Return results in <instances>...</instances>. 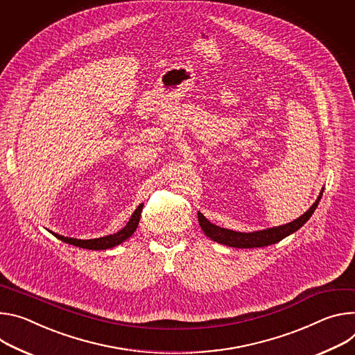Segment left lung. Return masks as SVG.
<instances>
[{"mask_svg":"<svg viewBox=\"0 0 355 355\" xmlns=\"http://www.w3.org/2000/svg\"><path fill=\"white\" fill-rule=\"evenodd\" d=\"M323 190L320 193V196L318 198V200L314 202V205L299 218L293 220L292 223H288L285 225H279V227H273V228H268L263 231H257V232H237V231H231V230H225L221 228L218 225L211 224L202 213L198 214L199 217V224L202 227V230L205 231V234L207 235L209 239H211L216 243L228 245V247H234V248H257V247H266V245H272L275 243H279L281 240H284L285 237H288L289 234L297 231L313 214V211L316 210L320 199H322Z\"/></svg>","mask_w":355,"mask_h":355,"instance_id":"8db88e82","label":"left lung"}]
</instances>
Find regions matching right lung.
<instances>
[{
    "mask_svg": "<svg viewBox=\"0 0 355 355\" xmlns=\"http://www.w3.org/2000/svg\"><path fill=\"white\" fill-rule=\"evenodd\" d=\"M141 211H142V205L138 206V209L134 211V214L131 216L130 221L127 223V225L120 230L115 234H111V235H107V237H101V239H94V240H76V239H67V237H63V235H59V234H55L52 232L56 239L62 240L63 243H67V244H71V245H76V247H80V248H86V250H107V248H112L118 244L124 243L127 239H130L131 235L134 234V231L137 230L138 227V223H139V217H141Z\"/></svg>",
    "mask_w": 355,
    "mask_h": 355,
    "instance_id": "1",
    "label": "right lung"
}]
</instances>
